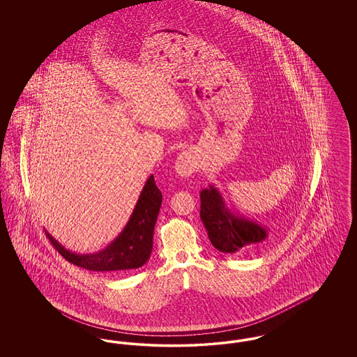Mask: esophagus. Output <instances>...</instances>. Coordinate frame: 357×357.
Segmentation results:
<instances>
[{
	"label": "esophagus",
	"instance_id": "obj_1",
	"mask_svg": "<svg viewBox=\"0 0 357 357\" xmlns=\"http://www.w3.org/2000/svg\"><path fill=\"white\" fill-rule=\"evenodd\" d=\"M195 169H197V163H195L192 153L183 151L178 155V158L175 160V170L179 175L188 176L195 171Z\"/></svg>",
	"mask_w": 357,
	"mask_h": 357
}]
</instances>
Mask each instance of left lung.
I'll list each match as a JSON object with an SVG mask.
<instances>
[{"instance_id": "obj_1", "label": "left lung", "mask_w": 357, "mask_h": 357, "mask_svg": "<svg viewBox=\"0 0 357 357\" xmlns=\"http://www.w3.org/2000/svg\"><path fill=\"white\" fill-rule=\"evenodd\" d=\"M201 220L213 246L222 253L236 255L264 246L269 237L265 225L234 213L221 191L208 185L199 192Z\"/></svg>"}]
</instances>
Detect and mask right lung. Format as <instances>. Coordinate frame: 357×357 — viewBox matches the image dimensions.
I'll use <instances>...</instances> for the list:
<instances>
[{
  "mask_svg": "<svg viewBox=\"0 0 357 357\" xmlns=\"http://www.w3.org/2000/svg\"><path fill=\"white\" fill-rule=\"evenodd\" d=\"M162 206V192L150 175L140 191L128 222L104 249L80 255L64 248L45 230L52 245L68 262L93 272H127L143 266L153 252V229Z\"/></svg>",
  "mask_w": 357,
  "mask_h": 357,
  "instance_id": "right-lung-1",
  "label": "right lung"
}]
</instances>
